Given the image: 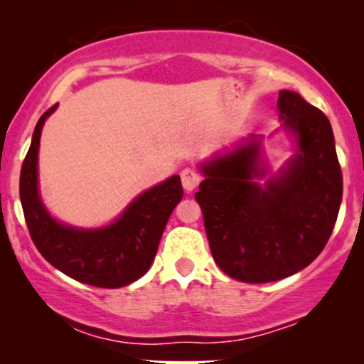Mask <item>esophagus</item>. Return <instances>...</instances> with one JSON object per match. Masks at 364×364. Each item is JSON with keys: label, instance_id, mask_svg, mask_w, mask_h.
Masks as SVG:
<instances>
[{"label": "esophagus", "instance_id": "esophagus-1", "mask_svg": "<svg viewBox=\"0 0 364 364\" xmlns=\"http://www.w3.org/2000/svg\"><path fill=\"white\" fill-rule=\"evenodd\" d=\"M200 174L196 173L195 169L191 168H186L181 171V183H183V188H185L186 191H193L196 186H198L200 183Z\"/></svg>", "mask_w": 364, "mask_h": 364}]
</instances>
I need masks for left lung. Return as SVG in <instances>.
I'll return each instance as SVG.
<instances>
[{"instance_id": "1", "label": "left lung", "mask_w": 364, "mask_h": 364, "mask_svg": "<svg viewBox=\"0 0 364 364\" xmlns=\"http://www.w3.org/2000/svg\"><path fill=\"white\" fill-rule=\"evenodd\" d=\"M282 128L296 152L269 174L262 136L200 164L195 193L212 257L229 277L262 284L289 277L321 253L342 202V173L327 116L298 92L281 90Z\"/></svg>"}]
</instances>
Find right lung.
<instances>
[{
	"instance_id": "1",
	"label": "right lung",
	"mask_w": 364,
	"mask_h": 364,
	"mask_svg": "<svg viewBox=\"0 0 364 364\" xmlns=\"http://www.w3.org/2000/svg\"><path fill=\"white\" fill-rule=\"evenodd\" d=\"M56 107L37 121L20 173V202L28 232L46 260L75 281L111 289L128 286L152 265L166 224L183 198L181 179L174 174L140 193L118 219L102 228L60 223L43 203L37 179L41 132Z\"/></svg>"
}]
</instances>
